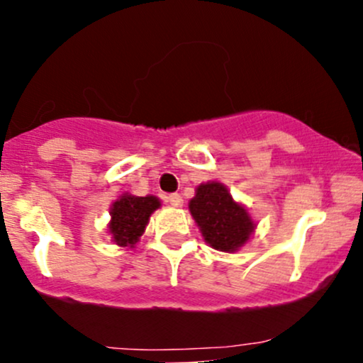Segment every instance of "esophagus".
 <instances>
[{
	"label": "esophagus",
	"mask_w": 363,
	"mask_h": 363,
	"mask_svg": "<svg viewBox=\"0 0 363 363\" xmlns=\"http://www.w3.org/2000/svg\"><path fill=\"white\" fill-rule=\"evenodd\" d=\"M167 203H170V205L176 206V208H181L182 205H184V199H182L181 194H170V196H167Z\"/></svg>",
	"instance_id": "1"
}]
</instances>
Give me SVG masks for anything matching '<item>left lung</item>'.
<instances>
[{
	"label": "left lung",
	"instance_id": "8db88e82",
	"mask_svg": "<svg viewBox=\"0 0 363 363\" xmlns=\"http://www.w3.org/2000/svg\"><path fill=\"white\" fill-rule=\"evenodd\" d=\"M189 211L210 247L235 252L249 242L257 223L242 203L232 198L227 186L208 181L196 187L189 199Z\"/></svg>",
	"mask_w": 363,
	"mask_h": 363
}]
</instances>
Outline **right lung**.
Masks as SVG:
<instances>
[{
	"mask_svg": "<svg viewBox=\"0 0 363 363\" xmlns=\"http://www.w3.org/2000/svg\"><path fill=\"white\" fill-rule=\"evenodd\" d=\"M160 206V199L153 194L135 196L123 193L118 196L111 206V222L107 223L112 242L119 247H135L140 237L145 234L150 216Z\"/></svg>",
	"mask_w": 363,
	"mask_h": 363,
	"instance_id": "1",
	"label": "right lung"
}]
</instances>
